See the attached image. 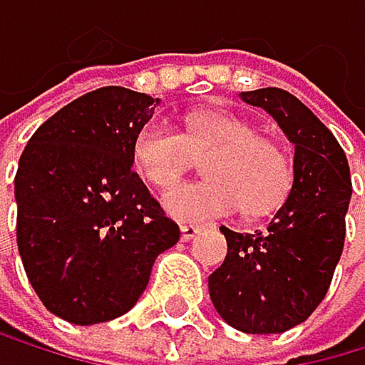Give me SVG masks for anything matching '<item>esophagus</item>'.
Here are the masks:
<instances>
[{"instance_id":"obj_1","label":"esophagus","mask_w":365,"mask_h":365,"mask_svg":"<svg viewBox=\"0 0 365 365\" xmlns=\"http://www.w3.org/2000/svg\"><path fill=\"white\" fill-rule=\"evenodd\" d=\"M201 226H194V224H185L182 228H180V233H182V240L185 242H190V240H194L198 233H201Z\"/></svg>"}]
</instances>
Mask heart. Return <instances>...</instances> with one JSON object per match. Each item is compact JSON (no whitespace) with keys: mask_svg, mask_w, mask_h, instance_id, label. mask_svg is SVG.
I'll return each mask as SVG.
<instances>
[{"mask_svg":"<svg viewBox=\"0 0 365 365\" xmlns=\"http://www.w3.org/2000/svg\"><path fill=\"white\" fill-rule=\"evenodd\" d=\"M207 154V181L179 183L162 196L178 222H210L240 207L262 215L277 207L290 190V162L274 141L258 137L249 120L230 111H201L187 118L185 135L164 118H153L135 139V169L155 190L164 187L193 161Z\"/></svg>","mask_w":365,"mask_h":365,"instance_id":"1","label":"heart"}]
</instances>
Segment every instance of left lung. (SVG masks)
<instances>
[{
	"label": "left lung",
	"instance_id": "obj_1",
	"mask_svg": "<svg viewBox=\"0 0 365 365\" xmlns=\"http://www.w3.org/2000/svg\"><path fill=\"white\" fill-rule=\"evenodd\" d=\"M294 146L292 187L262 233L219 230L228 254L207 279L217 313L245 334H283L324 299L345 242L352 198L347 158L329 128L283 88L242 91Z\"/></svg>",
	"mask_w": 365,
	"mask_h": 365
}]
</instances>
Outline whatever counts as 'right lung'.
<instances>
[{
  "label": "right lung",
  "instance_id": "add662e5",
  "mask_svg": "<svg viewBox=\"0 0 365 365\" xmlns=\"http://www.w3.org/2000/svg\"><path fill=\"white\" fill-rule=\"evenodd\" d=\"M160 98L103 86L34 132L15 173L18 249L45 309L73 324L128 313L153 262L180 240L132 171L135 139Z\"/></svg>",
  "mask_w": 365,
  "mask_h": 365
}]
</instances>
